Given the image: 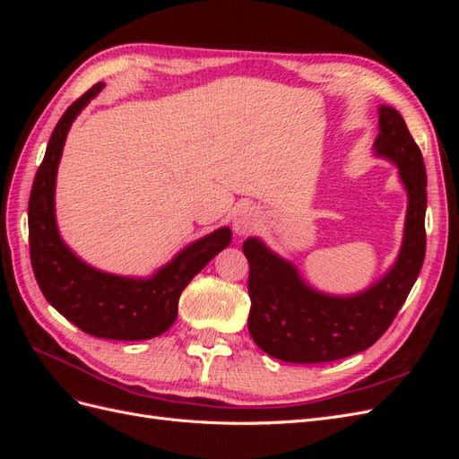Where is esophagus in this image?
<instances>
[{
  "label": "esophagus",
  "instance_id": "34e87169",
  "mask_svg": "<svg viewBox=\"0 0 459 459\" xmlns=\"http://www.w3.org/2000/svg\"><path fill=\"white\" fill-rule=\"evenodd\" d=\"M233 231L238 235H248L260 226V214L255 206H241L233 216Z\"/></svg>",
  "mask_w": 459,
  "mask_h": 459
}]
</instances>
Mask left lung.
Instances as JSON below:
<instances>
[{
    "label": "left lung",
    "instance_id": "obj_1",
    "mask_svg": "<svg viewBox=\"0 0 459 459\" xmlns=\"http://www.w3.org/2000/svg\"><path fill=\"white\" fill-rule=\"evenodd\" d=\"M379 157L398 166L408 191L404 241L393 268L377 283L351 297L319 293L304 283L293 264L256 238L243 243L248 260V333L260 349L283 362L319 364L362 352L393 324L418 280L425 258L427 174L423 155L404 118L379 107Z\"/></svg>",
    "mask_w": 459,
    "mask_h": 459
}]
</instances>
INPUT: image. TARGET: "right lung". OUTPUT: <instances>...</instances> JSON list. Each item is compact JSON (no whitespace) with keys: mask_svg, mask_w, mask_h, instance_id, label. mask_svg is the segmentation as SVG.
<instances>
[{"mask_svg":"<svg viewBox=\"0 0 459 459\" xmlns=\"http://www.w3.org/2000/svg\"><path fill=\"white\" fill-rule=\"evenodd\" d=\"M103 90L95 84L65 110L34 178L29 201L30 262L51 307L88 335L113 341H145L176 322L178 300L187 283L230 245L231 230L220 228L191 243L145 280L105 273L68 248L55 221V179L66 134L74 118Z\"/></svg>","mask_w":459,"mask_h":459,"instance_id":"right-lung-1","label":"right lung"}]
</instances>
